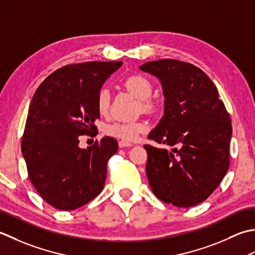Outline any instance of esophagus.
Here are the masks:
<instances>
[{"label": "esophagus", "instance_id": "1", "mask_svg": "<svg viewBox=\"0 0 255 255\" xmlns=\"http://www.w3.org/2000/svg\"><path fill=\"white\" fill-rule=\"evenodd\" d=\"M119 146L120 147H128V146H133L132 143L127 142V141H120L119 142Z\"/></svg>", "mask_w": 255, "mask_h": 255}]
</instances>
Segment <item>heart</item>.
Segmentation results:
<instances>
[{"label":"heart","instance_id":"heart-1","mask_svg":"<svg viewBox=\"0 0 255 255\" xmlns=\"http://www.w3.org/2000/svg\"><path fill=\"white\" fill-rule=\"evenodd\" d=\"M124 86L132 92L135 97L141 100L142 108L145 111H154L157 108V101L150 98L153 92V84L147 77L141 74H134L124 79ZM111 103L110 91L107 88H101L99 90L96 106L98 112L101 116H106ZM148 128V124L144 120L131 121V122H113L108 124L105 128V132L110 136L121 138L122 141H135L139 134L144 133Z\"/></svg>","mask_w":255,"mask_h":255}]
</instances>
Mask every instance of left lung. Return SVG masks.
<instances>
[{"label":"left lung","instance_id":"obj_1","mask_svg":"<svg viewBox=\"0 0 255 255\" xmlns=\"http://www.w3.org/2000/svg\"><path fill=\"white\" fill-rule=\"evenodd\" d=\"M139 69L158 78L165 97L164 117L148 138L171 147L144 145L150 188L166 204L198 205L214 193L229 168V113L214 82L195 65L158 59Z\"/></svg>","mask_w":255,"mask_h":255}]
</instances>
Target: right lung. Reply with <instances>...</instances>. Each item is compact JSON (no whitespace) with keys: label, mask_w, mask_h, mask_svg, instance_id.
Listing matches in <instances>:
<instances>
[{"label":"right lung","mask_w":255,"mask_h":255,"mask_svg":"<svg viewBox=\"0 0 255 255\" xmlns=\"http://www.w3.org/2000/svg\"><path fill=\"white\" fill-rule=\"evenodd\" d=\"M121 65L89 61L64 66L41 82L32 99L22 153L30 183L57 209L75 210L103 189L117 139L103 137L86 149L78 144L80 135L97 131V95Z\"/></svg>","instance_id":"1"}]
</instances>
